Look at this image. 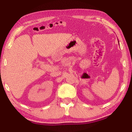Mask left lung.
<instances>
[{"label": "left lung", "instance_id": "left-lung-1", "mask_svg": "<svg viewBox=\"0 0 132 132\" xmlns=\"http://www.w3.org/2000/svg\"><path fill=\"white\" fill-rule=\"evenodd\" d=\"M118 42H119V41H118Z\"/></svg>", "mask_w": 132, "mask_h": 132}]
</instances>
